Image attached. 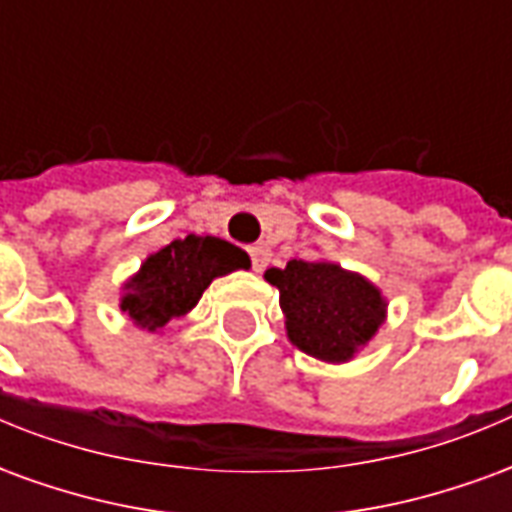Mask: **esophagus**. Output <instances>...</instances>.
Instances as JSON below:
<instances>
[{
  "mask_svg": "<svg viewBox=\"0 0 512 512\" xmlns=\"http://www.w3.org/2000/svg\"><path fill=\"white\" fill-rule=\"evenodd\" d=\"M249 257H252V268L255 271H263L268 266V260H271V252H268L266 244H255L249 246Z\"/></svg>",
  "mask_w": 512,
  "mask_h": 512,
  "instance_id": "esophagus-1",
  "label": "esophagus"
}]
</instances>
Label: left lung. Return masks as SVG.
Wrapping results in <instances>:
<instances>
[{
	"mask_svg": "<svg viewBox=\"0 0 512 512\" xmlns=\"http://www.w3.org/2000/svg\"><path fill=\"white\" fill-rule=\"evenodd\" d=\"M266 279L279 290L290 343L323 362H348L384 323L381 290L334 263L290 260Z\"/></svg>",
	"mask_w": 512,
	"mask_h": 512,
	"instance_id": "left-lung-1",
	"label": "left lung"
}]
</instances>
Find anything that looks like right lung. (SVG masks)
<instances>
[{
	"label": "right lung",
	"instance_id": "1",
	"mask_svg": "<svg viewBox=\"0 0 512 512\" xmlns=\"http://www.w3.org/2000/svg\"><path fill=\"white\" fill-rule=\"evenodd\" d=\"M249 268V255L213 235H186L150 255L126 285L120 310L147 332L164 329L200 301L216 277Z\"/></svg>",
	"mask_w": 512,
	"mask_h": 512
}]
</instances>
